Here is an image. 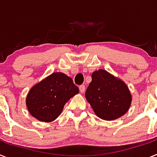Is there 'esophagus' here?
<instances>
[{
	"instance_id": "1",
	"label": "esophagus",
	"mask_w": 157,
	"mask_h": 157,
	"mask_svg": "<svg viewBox=\"0 0 157 157\" xmlns=\"http://www.w3.org/2000/svg\"><path fill=\"white\" fill-rule=\"evenodd\" d=\"M85 86L84 85H81V86H79V90H80V92H81V93H84V92H85Z\"/></svg>"
}]
</instances>
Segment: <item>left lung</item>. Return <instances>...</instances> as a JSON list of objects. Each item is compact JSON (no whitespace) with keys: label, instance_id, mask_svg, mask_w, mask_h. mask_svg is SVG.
Instances as JSON below:
<instances>
[{"label":"left lung","instance_id":"1","mask_svg":"<svg viewBox=\"0 0 157 157\" xmlns=\"http://www.w3.org/2000/svg\"><path fill=\"white\" fill-rule=\"evenodd\" d=\"M91 78L85 96L96 115L105 121L123 116L132 101L126 84L105 70L96 71Z\"/></svg>","mask_w":157,"mask_h":157}]
</instances>
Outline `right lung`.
Segmentation results:
<instances>
[{"label": "right lung", "instance_id": "obj_1", "mask_svg": "<svg viewBox=\"0 0 157 157\" xmlns=\"http://www.w3.org/2000/svg\"><path fill=\"white\" fill-rule=\"evenodd\" d=\"M78 92L72 78L63 73H53L30 90L26 105L33 117L49 122L59 116L64 105Z\"/></svg>", "mask_w": 157, "mask_h": 157}]
</instances>
